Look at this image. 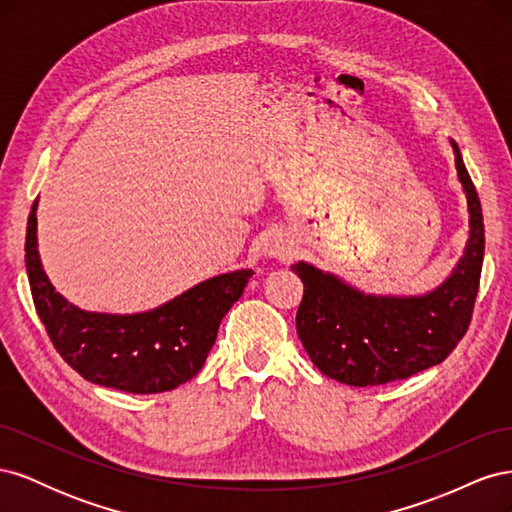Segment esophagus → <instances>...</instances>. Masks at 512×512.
Segmentation results:
<instances>
[{
  "label": "esophagus",
  "mask_w": 512,
  "mask_h": 512,
  "mask_svg": "<svg viewBox=\"0 0 512 512\" xmlns=\"http://www.w3.org/2000/svg\"><path fill=\"white\" fill-rule=\"evenodd\" d=\"M265 252H267V256H271V258H288L290 252H292V245H290V241L284 239V237H273V239L267 241Z\"/></svg>",
  "instance_id": "34e87169"
}]
</instances>
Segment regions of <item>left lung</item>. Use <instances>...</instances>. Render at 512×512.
Instances as JSON below:
<instances>
[{
    "mask_svg": "<svg viewBox=\"0 0 512 512\" xmlns=\"http://www.w3.org/2000/svg\"><path fill=\"white\" fill-rule=\"evenodd\" d=\"M451 145L468 198L470 239L442 286L421 297H376L307 262L292 265L303 282L297 333L324 376L350 386L404 380L442 363L466 335L483 269L485 224L461 151Z\"/></svg>",
    "mask_w": 512,
    "mask_h": 512,
    "instance_id": "obj_1",
    "label": "left lung"
}]
</instances>
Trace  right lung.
Returning a JSON list of instances; mask_svg holds the SVG:
<instances>
[{"label":"right lung","mask_w":512,"mask_h":512,"mask_svg":"<svg viewBox=\"0 0 512 512\" xmlns=\"http://www.w3.org/2000/svg\"><path fill=\"white\" fill-rule=\"evenodd\" d=\"M36 207L38 200L27 220L25 267L36 312L61 359L85 380L126 393H164L194 378L254 271L211 277L143 314L83 312L55 292L42 271Z\"/></svg>","instance_id":"1"}]
</instances>
